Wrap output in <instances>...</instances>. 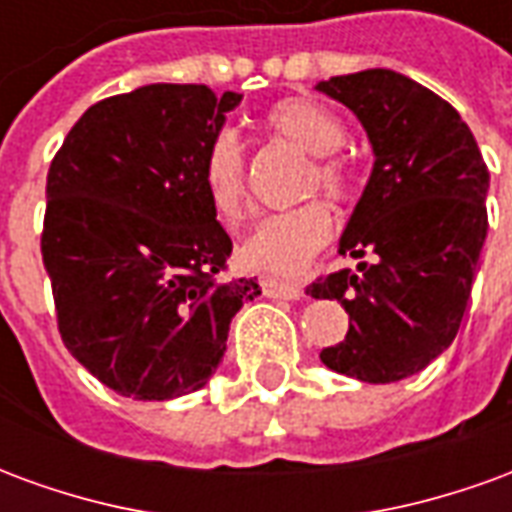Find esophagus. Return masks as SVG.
Instances as JSON below:
<instances>
[{
    "mask_svg": "<svg viewBox=\"0 0 512 512\" xmlns=\"http://www.w3.org/2000/svg\"><path fill=\"white\" fill-rule=\"evenodd\" d=\"M260 288H263V293H266L268 299L293 301V299H301V296H304L301 285H296V282H285V279L263 277L260 279Z\"/></svg>",
    "mask_w": 512,
    "mask_h": 512,
    "instance_id": "1",
    "label": "esophagus"
}]
</instances>
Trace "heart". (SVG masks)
<instances>
[{
  "mask_svg": "<svg viewBox=\"0 0 512 512\" xmlns=\"http://www.w3.org/2000/svg\"><path fill=\"white\" fill-rule=\"evenodd\" d=\"M266 128L290 145L318 156L310 191H321L332 200H340L348 186V172L334 153L345 145V126L340 117L310 98H285L271 106ZM202 186L213 213L224 222L244 219L249 191H246V161L241 142L230 131L213 139L202 158ZM334 222L323 202H307L290 211L271 213L260 219L238 249V260L249 271H263L274 277H293L310 266L332 238Z\"/></svg>",
  "mask_w": 512,
  "mask_h": 512,
  "instance_id": "1",
  "label": "heart"
}]
</instances>
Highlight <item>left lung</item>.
Returning <instances> with one entry per match:
<instances>
[{
    "label": "left lung",
    "instance_id": "left-lung-1",
    "mask_svg": "<svg viewBox=\"0 0 512 512\" xmlns=\"http://www.w3.org/2000/svg\"><path fill=\"white\" fill-rule=\"evenodd\" d=\"M315 90L359 117L376 156L340 238V255L373 263L307 288L351 318L321 362L365 384H392L425 370L461 329L488 233V169L461 115L403 73L370 68Z\"/></svg>",
    "mask_w": 512,
    "mask_h": 512
}]
</instances>
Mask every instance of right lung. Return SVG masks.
Returning <instances> with one entry per match:
<instances>
[{
	"instance_id": "1",
	"label": "right lung",
	"mask_w": 512,
	"mask_h": 512,
	"mask_svg": "<svg viewBox=\"0 0 512 512\" xmlns=\"http://www.w3.org/2000/svg\"><path fill=\"white\" fill-rule=\"evenodd\" d=\"M244 95L145 84L90 106L46 178L43 266L65 348L117 395L172 400L208 384L255 279L219 282L233 241L202 158Z\"/></svg>"
}]
</instances>
